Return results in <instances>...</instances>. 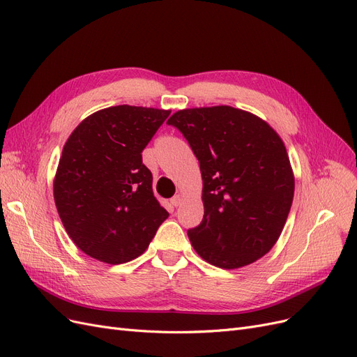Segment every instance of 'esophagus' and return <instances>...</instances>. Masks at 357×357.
Instances as JSON below:
<instances>
[{
    "instance_id": "1",
    "label": "esophagus",
    "mask_w": 357,
    "mask_h": 357,
    "mask_svg": "<svg viewBox=\"0 0 357 357\" xmlns=\"http://www.w3.org/2000/svg\"><path fill=\"white\" fill-rule=\"evenodd\" d=\"M170 203H172V206H175V207H178L181 203H182V197L178 194V195H175L174 199L170 200Z\"/></svg>"
}]
</instances>
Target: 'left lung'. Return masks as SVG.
Segmentation results:
<instances>
[{"label": "left lung", "instance_id": "left-lung-1", "mask_svg": "<svg viewBox=\"0 0 357 357\" xmlns=\"http://www.w3.org/2000/svg\"><path fill=\"white\" fill-rule=\"evenodd\" d=\"M200 163L204 216L188 238L210 265L236 269L278 241L294 197L280 135L248 112L215 105L170 116Z\"/></svg>", "mask_w": 357, "mask_h": 357}]
</instances>
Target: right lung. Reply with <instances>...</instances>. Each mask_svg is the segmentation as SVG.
Returning a JSON list of instances; mask_svg holds the SVG:
<instances>
[{
	"instance_id": "add662e5",
	"label": "right lung",
	"mask_w": 357,
	"mask_h": 357,
	"mask_svg": "<svg viewBox=\"0 0 357 357\" xmlns=\"http://www.w3.org/2000/svg\"><path fill=\"white\" fill-rule=\"evenodd\" d=\"M169 114L114 105L84 119L66 141L54 202L66 232L92 259L109 265L137 259L167 219L141 153Z\"/></svg>"
}]
</instances>
